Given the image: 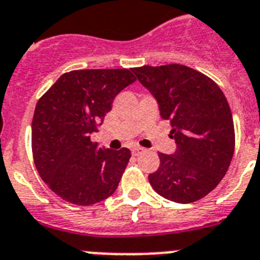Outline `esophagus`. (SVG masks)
Masks as SVG:
<instances>
[{"label": "esophagus", "instance_id": "obj_1", "mask_svg": "<svg viewBox=\"0 0 260 260\" xmlns=\"http://www.w3.org/2000/svg\"><path fill=\"white\" fill-rule=\"evenodd\" d=\"M143 152H145V149L141 148V146H133L132 148L133 155H139V154H141Z\"/></svg>", "mask_w": 260, "mask_h": 260}]
</instances>
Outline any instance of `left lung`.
Here are the masks:
<instances>
[{
    "mask_svg": "<svg viewBox=\"0 0 260 260\" xmlns=\"http://www.w3.org/2000/svg\"><path fill=\"white\" fill-rule=\"evenodd\" d=\"M132 72L155 98L162 119L170 121L177 144L174 154H158L150 186L171 202L200 200L220 183L233 158V116L224 92L186 65H144Z\"/></svg>",
    "mask_w": 260,
    "mask_h": 260,
    "instance_id": "obj_1",
    "label": "left lung"
}]
</instances>
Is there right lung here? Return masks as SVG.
<instances>
[{
    "mask_svg": "<svg viewBox=\"0 0 260 260\" xmlns=\"http://www.w3.org/2000/svg\"><path fill=\"white\" fill-rule=\"evenodd\" d=\"M136 77L128 69L64 73L38 101L32 117V155L47 186L65 202L91 205L116 191L129 149H99L98 132L115 96Z\"/></svg>",
    "mask_w": 260,
    "mask_h": 260,
    "instance_id": "right-lung-1",
    "label": "right lung"
}]
</instances>
